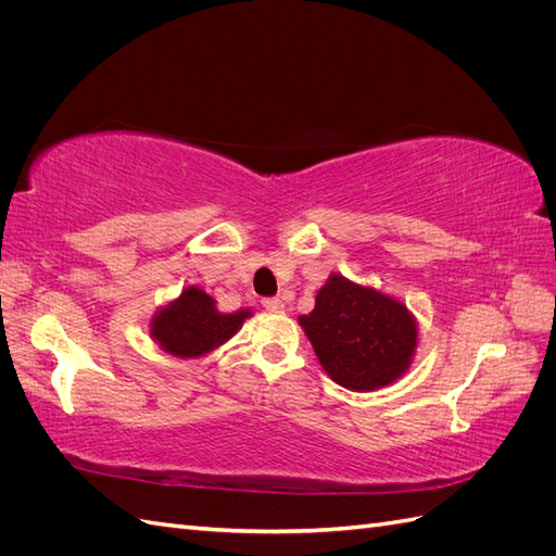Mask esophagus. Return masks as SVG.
Here are the masks:
<instances>
[{
    "label": "esophagus",
    "instance_id": "1",
    "mask_svg": "<svg viewBox=\"0 0 556 556\" xmlns=\"http://www.w3.org/2000/svg\"><path fill=\"white\" fill-rule=\"evenodd\" d=\"M262 306H264L266 311H271V313H280V311L285 308L280 296H266V299H262Z\"/></svg>",
    "mask_w": 556,
    "mask_h": 556
}]
</instances>
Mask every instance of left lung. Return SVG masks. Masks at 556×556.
Segmentation results:
<instances>
[{
    "mask_svg": "<svg viewBox=\"0 0 556 556\" xmlns=\"http://www.w3.org/2000/svg\"><path fill=\"white\" fill-rule=\"evenodd\" d=\"M315 355L333 382L371 392L406 371L417 345L408 308L371 288L331 276L315 308L299 317Z\"/></svg>",
    "mask_w": 556,
    "mask_h": 556,
    "instance_id": "8db88e82",
    "label": "left lung"
}]
</instances>
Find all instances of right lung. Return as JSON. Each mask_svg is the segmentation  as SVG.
I'll return each instance as SVG.
<instances>
[{
  "label": "right lung",
  "instance_id": "right-lung-1",
  "mask_svg": "<svg viewBox=\"0 0 556 556\" xmlns=\"http://www.w3.org/2000/svg\"><path fill=\"white\" fill-rule=\"evenodd\" d=\"M248 315V311L217 313L215 301L204 290L188 288L172 306L157 313L150 336L176 357H199L231 339Z\"/></svg>",
  "mask_w": 556,
  "mask_h": 556
}]
</instances>
